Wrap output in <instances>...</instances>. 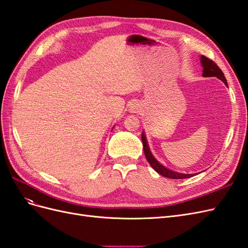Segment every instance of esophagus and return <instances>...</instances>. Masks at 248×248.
Returning a JSON list of instances; mask_svg holds the SVG:
<instances>
[{
  "instance_id": "34e87169",
  "label": "esophagus",
  "mask_w": 248,
  "mask_h": 248,
  "mask_svg": "<svg viewBox=\"0 0 248 248\" xmlns=\"http://www.w3.org/2000/svg\"><path fill=\"white\" fill-rule=\"evenodd\" d=\"M129 109H130V112H137L140 109V106L138 103H132Z\"/></svg>"
}]
</instances>
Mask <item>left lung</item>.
<instances>
[{
    "mask_svg": "<svg viewBox=\"0 0 248 248\" xmlns=\"http://www.w3.org/2000/svg\"><path fill=\"white\" fill-rule=\"evenodd\" d=\"M201 63L202 66V77H209V78L215 77L217 78H219L220 80H222L224 84H226V86H228V82H227L226 78H224L223 72L220 70L219 67L212 61V60L208 59L205 56H202ZM141 140H142V146H144V153H145V156H146L148 162L150 163V166H151L157 172H158V174H160L163 177L170 178V179H185V178L193 177L194 174H181V172L174 171V170L167 169L166 167H163L161 163H159L155 159V157L152 155L151 151H150L145 132L141 133Z\"/></svg>",
    "mask_w": 248,
    "mask_h": 248,
    "instance_id": "obj_1",
    "label": "left lung"
}]
</instances>
